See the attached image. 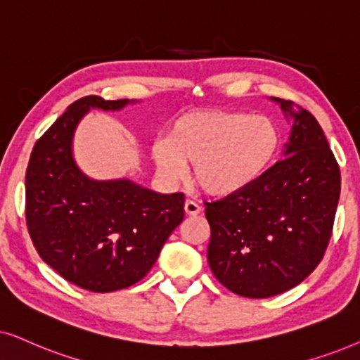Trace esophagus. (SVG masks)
<instances>
[{
    "instance_id": "34e87169",
    "label": "esophagus",
    "mask_w": 360,
    "mask_h": 360,
    "mask_svg": "<svg viewBox=\"0 0 360 360\" xmlns=\"http://www.w3.org/2000/svg\"><path fill=\"white\" fill-rule=\"evenodd\" d=\"M184 212L188 215H198L200 212V205L195 200L188 199L184 202Z\"/></svg>"
}]
</instances>
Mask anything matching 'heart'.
Returning a JSON list of instances; mask_svg holds the SVG:
<instances>
[{
  "label": "heart",
  "mask_w": 360,
  "mask_h": 360,
  "mask_svg": "<svg viewBox=\"0 0 360 360\" xmlns=\"http://www.w3.org/2000/svg\"><path fill=\"white\" fill-rule=\"evenodd\" d=\"M280 148L276 124L263 115L195 112L172 124L169 136L153 146L158 171L171 179L194 166L195 184L205 194L242 193L266 174Z\"/></svg>",
  "instance_id": "b5f03b06"
}]
</instances>
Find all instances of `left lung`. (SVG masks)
Returning <instances> with one entry per match:
<instances>
[{
    "label": "left lung",
    "instance_id": "left-lung-1",
    "mask_svg": "<svg viewBox=\"0 0 360 360\" xmlns=\"http://www.w3.org/2000/svg\"><path fill=\"white\" fill-rule=\"evenodd\" d=\"M285 160L242 193L205 204L214 276L232 293L270 298L300 285L323 260L341 194V171L318 120L291 100Z\"/></svg>",
    "mask_w": 360,
    "mask_h": 360
}]
</instances>
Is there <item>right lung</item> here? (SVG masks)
Returning a JSON list of instances; mask_svg holds the SVG:
<instances>
[{"mask_svg": "<svg viewBox=\"0 0 360 360\" xmlns=\"http://www.w3.org/2000/svg\"><path fill=\"white\" fill-rule=\"evenodd\" d=\"M127 98H79L36 141L26 169V225L39 257L72 285L110 293L138 283L184 219V194L130 181H92L72 160V135L90 107Z\"/></svg>", "mask_w": 360, "mask_h": 360, "instance_id": "obj_1", "label": "right lung"}]
</instances>
